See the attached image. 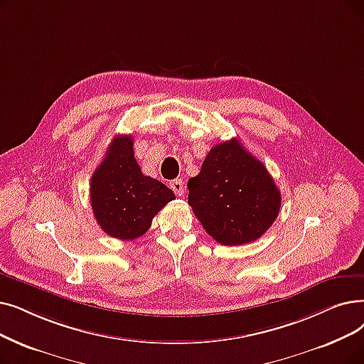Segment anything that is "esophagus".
Instances as JSON below:
<instances>
[{
	"label": "esophagus",
	"mask_w": 364,
	"mask_h": 364,
	"mask_svg": "<svg viewBox=\"0 0 364 364\" xmlns=\"http://www.w3.org/2000/svg\"><path fill=\"white\" fill-rule=\"evenodd\" d=\"M169 187L172 188V192L176 193L177 196H183L184 195V181L181 178H176L169 183Z\"/></svg>",
	"instance_id": "esophagus-1"
}]
</instances>
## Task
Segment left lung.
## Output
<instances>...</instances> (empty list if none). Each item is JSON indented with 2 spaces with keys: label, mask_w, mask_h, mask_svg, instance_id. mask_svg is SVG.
<instances>
[{
  "label": "left lung",
  "mask_w": 364,
  "mask_h": 364,
  "mask_svg": "<svg viewBox=\"0 0 364 364\" xmlns=\"http://www.w3.org/2000/svg\"><path fill=\"white\" fill-rule=\"evenodd\" d=\"M187 188L188 205L203 229L223 245L259 240L281 207L274 178L238 139L214 146Z\"/></svg>",
  "instance_id": "obj_1"
}]
</instances>
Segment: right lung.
I'll return each mask as SVG.
<instances>
[{
  "label": "right lung",
  "instance_id": "1",
  "mask_svg": "<svg viewBox=\"0 0 364 364\" xmlns=\"http://www.w3.org/2000/svg\"><path fill=\"white\" fill-rule=\"evenodd\" d=\"M173 199L171 188L141 171L131 135L113 139L92 176L93 215L101 229L117 240L132 241L144 235L153 217Z\"/></svg>",
  "mask_w": 364,
  "mask_h": 364
}]
</instances>
